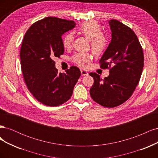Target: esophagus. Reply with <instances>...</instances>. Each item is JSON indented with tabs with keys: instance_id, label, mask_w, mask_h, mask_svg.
Masks as SVG:
<instances>
[{
	"instance_id": "obj_1",
	"label": "esophagus",
	"mask_w": 158,
	"mask_h": 158,
	"mask_svg": "<svg viewBox=\"0 0 158 158\" xmlns=\"http://www.w3.org/2000/svg\"><path fill=\"white\" fill-rule=\"evenodd\" d=\"M80 72H81V74H82V76H87L88 74V73H87V71H85L84 70H81Z\"/></svg>"
}]
</instances>
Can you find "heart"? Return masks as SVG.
I'll return each instance as SVG.
<instances>
[{"mask_svg": "<svg viewBox=\"0 0 158 158\" xmlns=\"http://www.w3.org/2000/svg\"><path fill=\"white\" fill-rule=\"evenodd\" d=\"M78 31L89 40L90 45L95 55H100L106 51L107 47V38L102 32V27L97 22L88 21L82 23L78 27ZM74 40L73 33L69 32L63 38L64 48H70ZM93 60V55L90 52H77L72 56V60L80 67H84Z\"/></svg>", "mask_w": 158, "mask_h": 158, "instance_id": "b5f03b06", "label": "heart"}]
</instances>
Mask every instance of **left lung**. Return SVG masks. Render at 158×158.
I'll list each match as a JSON object with an SVG mask.
<instances>
[{
	"label": "left lung",
	"mask_w": 158,
	"mask_h": 158,
	"mask_svg": "<svg viewBox=\"0 0 158 158\" xmlns=\"http://www.w3.org/2000/svg\"><path fill=\"white\" fill-rule=\"evenodd\" d=\"M111 41L99 60L100 68L109 69L102 79L96 73L89 94L94 102L106 107H114L131 97L139 82L144 67V53L136 35L131 28L117 20L109 22Z\"/></svg>",
	"instance_id": "1"
}]
</instances>
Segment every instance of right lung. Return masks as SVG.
<instances>
[{
	"label": "right lung",
	"mask_w": 158,
	"mask_h": 158,
	"mask_svg": "<svg viewBox=\"0 0 158 158\" xmlns=\"http://www.w3.org/2000/svg\"><path fill=\"white\" fill-rule=\"evenodd\" d=\"M75 26L73 20L47 17L33 23L23 37L20 49L23 79L33 97L45 106L67 102L81 76L74 66L59 73L52 60L63 55L62 35Z\"/></svg>",
	"instance_id": "1"
}]
</instances>
